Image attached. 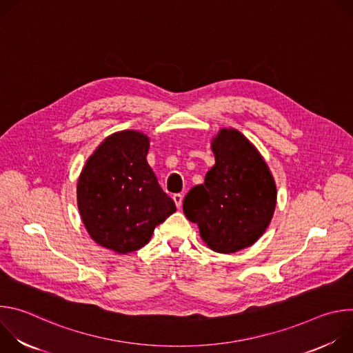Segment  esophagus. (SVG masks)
<instances>
[{
  "mask_svg": "<svg viewBox=\"0 0 353 353\" xmlns=\"http://www.w3.org/2000/svg\"><path fill=\"white\" fill-rule=\"evenodd\" d=\"M173 199H174L176 207L180 208L181 204H183V195H181V194H174V195H173Z\"/></svg>",
  "mask_w": 353,
  "mask_h": 353,
  "instance_id": "34e87169",
  "label": "esophagus"
}]
</instances>
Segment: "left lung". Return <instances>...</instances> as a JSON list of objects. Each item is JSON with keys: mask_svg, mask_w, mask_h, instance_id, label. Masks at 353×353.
Masks as SVG:
<instances>
[{"mask_svg": "<svg viewBox=\"0 0 353 353\" xmlns=\"http://www.w3.org/2000/svg\"><path fill=\"white\" fill-rule=\"evenodd\" d=\"M211 148L215 165L204 184L188 191L183 211L211 250L230 254L264 234L274 216L276 185L259 149L240 131L221 128Z\"/></svg>", "mask_w": 353, "mask_h": 353, "instance_id": "obj_1", "label": "left lung"}]
</instances>
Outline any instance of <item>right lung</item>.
Returning <instances> with one entry per match:
<instances>
[{"mask_svg": "<svg viewBox=\"0 0 353 353\" xmlns=\"http://www.w3.org/2000/svg\"><path fill=\"white\" fill-rule=\"evenodd\" d=\"M148 150L143 132H114L94 149L78 179V210L89 236L119 254L143 247L176 211L146 162Z\"/></svg>", "mask_w": 353, "mask_h": 353, "instance_id": "obj_1", "label": "right lung"}]
</instances>
